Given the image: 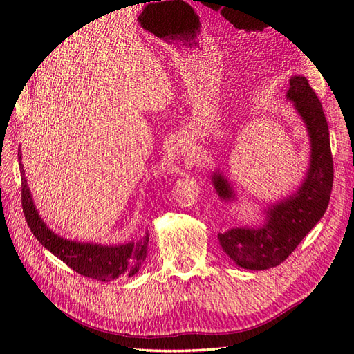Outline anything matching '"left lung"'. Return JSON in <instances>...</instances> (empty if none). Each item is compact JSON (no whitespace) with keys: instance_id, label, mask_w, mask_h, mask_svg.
Segmentation results:
<instances>
[{"instance_id":"obj_1","label":"left lung","mask_w":354,"mask_h":354,"mask_svg":"<svg viewBox=\"0 0 354 354\" xmlns=\"http://www.w3.org/2000/svg\"><path fill=\"white\" fill-rule=\"evenodd\" d=\"M287 99L295 103L306 124L310 138V165L296 194L268 207L263 226L234 227L218 233V242L225 252L246 270H267L281 264L321 220L330 203L334 165L322 104L304 75L290 78ZM212 180L221 200L234 198L232 187L221 174L216 172Z\"/></svg>"}]
</instances>
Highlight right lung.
Listing matches in <instances>:
<instances>
[{
  "label": "right lung",
  "mask_w": 354,
  "mask_h": 354,
  "mask_svg": "<svg viewBox=\"0 0 354 354\" xmlns=\"http://www.w3.org/2000/svg\"><path fill=\"white\" fill-rule=\"evenodd\" d=\"M19 165L21 167V207L24 218L35 234V238L57 258L64 261L75 272L99 281H111L121 276L133 277L138 272L147 257L149 233L138 241L124 245L103 246L96 243H80L59 238L42 221L33 204L30 191L26 184L19 149Z\"/></svg>",
  "instance_id": "add662e5"
}]
</instances>
